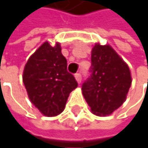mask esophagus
Returning a JSON list of instances; mask_svg holds the SVG:
<instances>
[{
	"instance_id": "34e87169",
	"label": "esophagus",
	"mask_w": 148,
	"mask_h": 148,
	"mask_svg": "<svg viewBox=\"0 0 148 148\" xmlns=\"http://www.w3.org/2000/svg\"><path fill=\"white\" fill-rule=\"evenodd\" d=\"M75 79H76V80L78 82V83H80V82H82V75H80L79 73H76V74H75Z\"/></svg>"
}]
</instances>
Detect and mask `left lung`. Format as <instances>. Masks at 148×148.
I'll list each match as a JSON object with an SVG mask.
<instances>
[{
	"label": "left lung",
	"instance_id": "obj_1",
	"mask_svg": "<svg viewBox=\"0 0 148 148\" xmlns=\"http://www.w3.org/2000/svg\"><path fill=\"white\" fill-rule=\"evenodd\" d=\"M92 76L82 92L91 112L106 117L118 109L127 98L132 85L129 66L109 44L96 42L92 49Z\"/></svg>",
	"mask_w": 148,
	"mask_h": 148
}]
</instances>
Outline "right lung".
<instances>
[{
    "label": "right lung",
    "instance_id": "obj_1",
    "mask_svg": "<svg viewBox=\"0 0 148 148\" xmlns=\"http://www.w3.org/2000/svg\"><path fill=\"white\" fill-rule=\"evenodd\" d=\"M66 59L60 42H44L32 53L23 70L27 96L43 116L56 117L65 109L69 93L78 87L66 70Z\"/></svg>",
    "mask_w": 148,
    "mask_h": 148
}]
</instances>
